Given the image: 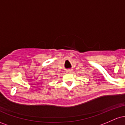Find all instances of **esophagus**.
Wrapping results in <instances>:
<instances>
[{"label": "esophagus", "instance_id": "esophagus-1", "mask_svg": "<svg viewBox=\"0 0 125 125\" xmlns=\"http://www.w3.org/2000/svg\"><path fill=\"white\" fill-rule=\"evenodd\" d=\"M73 72V70L72 69H69L67 70V71H66V72L68 73H72Z\"/></svg>", "mask_w": 125, "mask_h": 125}]
</instances>
